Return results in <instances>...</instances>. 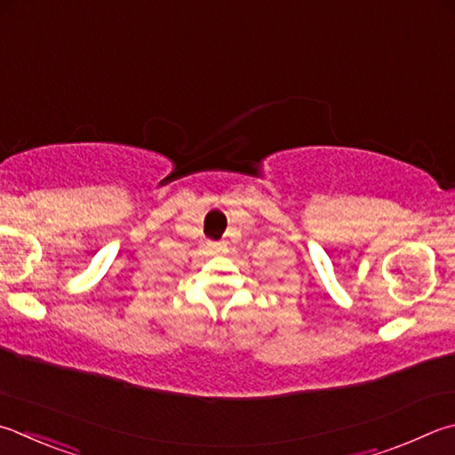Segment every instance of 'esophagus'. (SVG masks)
<instances>
[{"label": "esophagus", "instance_id": "34e87169", "mask_svg": "<svg viewBox=\"0 0 455 455\" xmlns=\"http://www.w3.org/2000/svg\"><path fill=\"white\" fill-rule=\"evenodd\" d=\"M209 246H211V249H217V244H214V243H209Z\"/></svg>", "mask_w": 455, "mask_h": 455}]
</instances>
